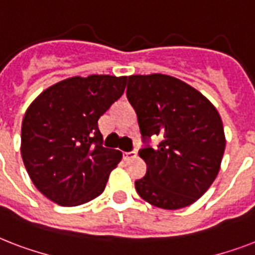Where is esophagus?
I'll use <instances>...</instances> for the list:
<instances>
[{
    "label": "esophagus",
    "instance_id": "esophagus-1",
    "mask_svg": "<svg viewBox=\"0 0 255 255\" xmlns=\"http://www.w3.org/2000/svg\"><path fill=\"white\" fill-rule=\"evenodd\" d=\"M136 156H137V152L131 151V152H124L123 157H124V160H131V159H133V157H136Z\"/></svg>",
    "mask_w": 255,
    "mask_h": 255
}]
</instances>
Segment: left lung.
I'll return each instance as SVG.
<instances>
[{"instance_id": "1", "label": "left lung", "mask_w": 255, "mask_h": 255, "mask_svg": "<svg viewBox=\"0 0 255 255\" xmlns=\"http://www.w3.org/2000/svg\"><path fill=\"white\" fill-rule=\"evenodd\" d=\"M127 98L144 141L160 137L157 147L139 151L147 173L135 181L137 193L161 209L189 206L220 172L226 145L221 116L201 92L164 74L128 77Z\"/></svg>"}]
</instances>
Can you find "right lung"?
Instances as JSON below:
<instances>
[{
    "mask_svg": "<svg viewBox=\"0 0 255 255\" xmlns=\"http://www.w3.org/2000/svg\"><path fill=\"white\" fill-rule=\"evenodd\" d=\"M127 77L67 78L33 100L22 120L21 156L50 201L77 206L103 193L123 157L103 147L98 120L123 95Z\"/></svg>",
    "mask_w": 255,
    "mask_h": 255,
    "instance_id": "right-lung-1",
    "label": "right lung"
}]
</instances>
